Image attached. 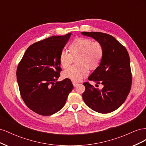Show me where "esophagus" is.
<instances>
[{
	"instance_id": "1",
	"label": "esophagus",
	"mask_w": 146,
	"mask_h": 146,
	"mask_svg": "<svg viewBox=\"0 0 146 146\" xmlns=\"http://www.w3.org/2000/svg\"><path fill=\"white\" fill-rule=\"evenodd\" d=\"M72 84H73V85H74V87H76L78 85V83H77V82H73Z\"/></svg>"
}]
</instances>
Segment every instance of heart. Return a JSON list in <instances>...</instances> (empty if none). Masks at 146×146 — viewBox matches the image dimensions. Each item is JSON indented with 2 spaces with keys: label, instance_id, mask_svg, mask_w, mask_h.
Segmentation results:
<instances>
[{
  "label": "heart",
  "instance_id": "b5f03b06",
  "mask_svg": "<svg viewBox=\"0 0 146 146\" xmlns=\"http://www.w3.org/2000/svg\"><path fill=\"white\" fill-rule=\"evenodd\" d=\"M70 52L65 49L60 53V62L62 67L67 68L72 63L74 57L78 64H74L63 72L64 78L73 82H78L87 76L91 68L98 67L103 58L104 48L99 42L88 38H77L69 46Z\"/></svg>",
  "mask_w": 146,
  "mask_h": 146
}]
</instances>
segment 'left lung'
<instances>
[{"mask_svg": "<svg viewBox=\"0 0 146 146\" xmlns=\"http://www.w3.org/2000/svg\"><path fill=\"white\" fill-rule=\"evenodd\" d=\"M99 42L104 48L100 64L88 80L103 88L99 89L88 82L83 83L82 94L86 105L100 113H109L120 107L129 94L131 86L130 57L126 48L111 35L101 32L81 33Z\"/></svg>", "mask_w": 146, "mask_h": 146, "instance_id": "1", "label": "left lung"}]
</instances>
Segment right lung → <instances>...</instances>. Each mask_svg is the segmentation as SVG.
<instances>
[{
    "label": "right lung",
    "instance_id": "obj_1",
    "mask_svg": "<svg viewBox=\"0 0 146 146\" xmlns=\"http://www.w3.org/2000/svg\"><path fill=\"white\" fill-rule=\"evenodd\" d=\"M71 33L54 36L28 47L17 66L16 76L21 96L34 112L50 116L62 108L73 89L68 78L60 77V55Z\"/></svg>",
    "mask_w": 146,
    "mask_h": 146
}]
</instances>
